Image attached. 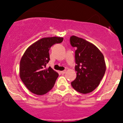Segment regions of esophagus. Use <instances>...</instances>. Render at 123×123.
Instances as JSON below:
<instances>
[{"instance_id": "1", "label": "esophagus", "mask_w": 123, "mask_h": 123, "mask_svg": "<svg viewBox=\"0 0 123 123\" xmlns=\"http://www.w3.org/2000/svg\"><path fill=\"white\" fill-rule=\"evenodd\" d=\"M66 70H63V71H61V73L62 74H64L65 73H66Z\"/></svg>"}]
</instances>
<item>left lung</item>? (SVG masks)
Wrapping results in <instances>:
<instances>
[{"label": "left lung", "mask_w": 123, "mask_h": 123, "mask_svg": "<svg viewBox=\"0 0 123 123\" xmlns=\"http://www.w3.org/2000/svg\"><path fill=\"white\" fill-rule=\"evenodd\" d=\"M70 44L75 47L77 77L71 83L78 92L87 94L99 86L105 72L106 66L103 54L92 43L82 38L72 36Z\"/></svg>", "instance_id": "left-lung-1"}]
</instances>
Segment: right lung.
Masks as SVG:
<instances>
[{"instance_id": "right-lung-1", "label": "right lung", "mask_w": 123, "mask_h": 123, "mask_svg": "<svg viewBox=\"0 0 123 123\" xmlns=\"http://www.w3.org/2000/svg\"><path fill=\"white\" fill-rule=\"evenodd\" d=\"M60 37L43 38L29 46L20 62V77L31 92L44 95L53 87L58 77V73L50 67L46 68L50 60L49 49L55 43H62Z\"/></svg>"}]
</instances>
